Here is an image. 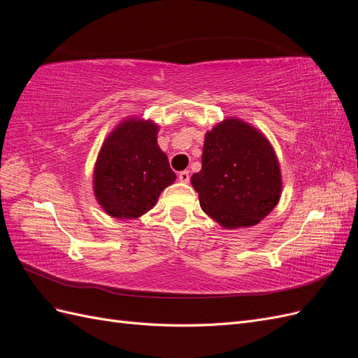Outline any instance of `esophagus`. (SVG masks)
Returning <instances> with one entry per match:
<instances>
[{"instance_id":"34e87169","label":"esophagus","mask_w":358,"mask_h":358,"mask_svg":"<svg viewBox=\"0 0 358 358\" xmlns=\"http://www.w3.org/2000/svg\"><path fill=\"white\" fill-rule=\"evenodd\" d=\"M179 180H180L182 183H188V182H189V171H188V170L180 171V173H179Z\"/></svg>"}]
</instances>
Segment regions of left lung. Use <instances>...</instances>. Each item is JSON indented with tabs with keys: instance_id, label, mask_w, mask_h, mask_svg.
I'll return each instance as SVG.
<instances>
[{
	"instance_id": "8db88e82",
	"label": "left lung",
	"mask_w": 358,
	"mask_h": 358,
	"mask_svg": "<svg viewBox=\"0 0 358 358\" xmlns=\"http://www.w3.org/2000/svg\"><path fill=\"white\" fill-rule=\"evenodd\" d=\"M200 206L227 230L258 224L273 210L282 175L267 137L229 117L204 136L201 170L191 178Z\"/></svg>"
}]
</instances>
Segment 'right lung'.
Instances as JSON below:
<instances>
[{"mask_svg": "<svg viewBox=\"0 0 358 358\" xmlns=\"http://www.w3.org/2000/svg\"><path fill=\"white\" fill-rule=\"evenodd\" d=\"M158 129L152 121L127 117L103 142L94 167V194L113 218H138L176 180L157 143Z\"/></svg>", "mask_w": 358, "mask_h": 358, "instance_id": "1", "label": "right lung"}]
</instances>
